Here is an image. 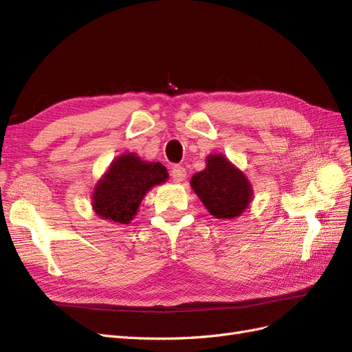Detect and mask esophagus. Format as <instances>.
<instances>
[{
    "label": "esophagus",
    "mask_w": 352,
    "mask_h": 352,
    "mask_svg": "<svg viewBox=\"0 0 352 352\" xmlns=\"http://www.w3.org/2000/svg\"><path fill=\"white\" fill-rule=\"evenodd\" d=\"M170 176H172V180L176 184H180L182 180L186 177V170L184 168V166H173L172 172H170Z\"/></svg>",
    "instance_id": "obj_1"
}]
</instances>
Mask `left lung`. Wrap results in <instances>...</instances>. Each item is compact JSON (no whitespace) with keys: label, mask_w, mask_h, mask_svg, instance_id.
Here are the masks:
<instances>
[{"label":"left lung","mask_w":352,"mask_h":352,"mask_svg":"<svg viewBox=\"0 0 352 352\" xmlns=\"http://www.w3.org/2000/svg\"><path fill=\"white\" fill-rule=\"evenodd\" d=\"M190 185L202 204L217 219H233L248 207L251 186L242 172L223 155H210L207 167L194 175Z\"/></svg>","instance_id":"obj_1"}]
</instances>
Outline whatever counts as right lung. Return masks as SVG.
<instances>
[{
	"label": "right lung",
	"mask_w": 352,
	"mask_h": 352,
	"mask_svg": "<svg viewBox=\"0 0 352 352\" xmlns=\"http://www.w3.org/2000/svg\"><path fill=\"white\" fill-rule=\"evenodd\" d=\"M166 179L167 170L162 163H144L135 154L117 157L95 189L94 210L102 219L126 225L148 190Z\"/></svg>",
	"instance_id": "1"
}]
</instances>
